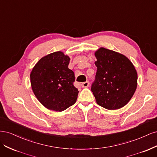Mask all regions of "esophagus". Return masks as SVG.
<instances>
[{"label":"esophagus","instance_id":"obj_1","mask_svg":"<svg viewBox=\"0 0 157 157\" xmlns=\"http://www.w3.org/2000/svg\"><path fill=\"white\" fill-rule=\"evenodd\" d=\"M88 86H89V82L88 81L82 83V88H88Z\"/></svg>","mask_w":157,"mask_h":157}]
</instances>
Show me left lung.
<instances>
[{
	"mask_svg": "<svg viewBox=\"0 0 157 157\" xmlns=\"http://www.w3.org/2000/svg\"><path fill=\"white\" fill-rule=\"evenodd\" d=\"M95 56L97 72L91 90L97 103L109 110L125 106L137 88L134 65L124 55L103 47L96 51Z\"/></svg>",
	"mask_w": 157,
	"mask_h": 157,
	"instance_id": "1",
	"label": "left lung"
}]
</instances>
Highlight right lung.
Returning <instances> with one entry per match:
<instances>
[{
  "label": "right lung",
  "instance_id": "right-lung-1",
  "mask_svg": "<svg viewBox=\"0 0 157 157\" xmlns=\"http://www.w3.org/2000/svg\"><path fill=\"white\" fill-rule=\"evenodd\" d=\"M70 58L59 51L42 58L30 74L31 85L42 105L61 112L75 103L78 91L73 85L74 72L69 69Z\"/></svg>",
  "mask_w": 157,
  "mask_h": 157
}]
</instances>
